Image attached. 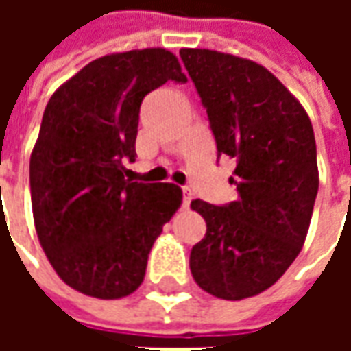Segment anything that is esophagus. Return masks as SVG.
Segmentation results:
<instances>
[{
	"label": "esophagus",
	"mask_w": 351,
	"mask_h": 351,
	"mask_svg": "<svg viewBox=\"0 0 351 351\" xmlns=\"http://www.w3.org/2000/svg\"><path fill=\"white\" fill-rule=\"evenodd\" d=\"M182 193H184V199H182V206L184 208H188L191 203V190L190 188H182Z\"/></svg>",
	"instance_id": "1"
}]
</instances>
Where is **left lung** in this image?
<instances>
[{
	"label": "left lung",
	"instance_id": "obj_1",
	"mask_svg": "<svg viewBox=\"0 0 351 351\" xmlns=\"http://www.w3.org/2000/svg\"><path fill=\"white\" fill-rule=\"evenodd\" d=\"M180 58L218 156L237 160L229 182L239 191L226 206L191 201L206 221L205 239L191 248V276L206 293L241 301L276 284L304 244L319 186L314 130L261 64L208 49H182Z\"/></svg>",
	"mask_w": 351,
	"mask_h": 351
}]
</instances>
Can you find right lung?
I'll return each mask as SVG.
<instances>
[{
	"mask_svg": "<svg viewBox=\"0 0 351 351\" xmlns=\"http://www.w3.org/2000/svg\"><path fill=\"white\" fill-rule=\"evenodd\" d=\"M167 80H188L173 52H114L84 65L47 103L29 158L34 223L52 269L80 293H133L154 241L182 205L176 184L123 178V160L137 156L141 103Z\"/></svg>",
	"mask_w": 351,
	"mask_h": 351,
	"instance_id": "add662e5",
	"label": "right lung"
}]
</instances>
